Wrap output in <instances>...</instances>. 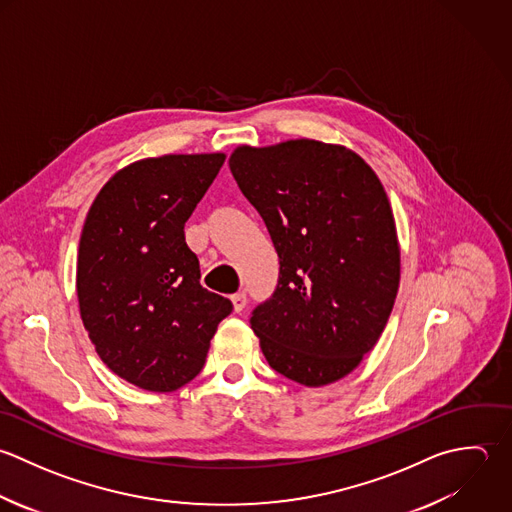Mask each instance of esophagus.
Masks as SVG:
<instances>
[{
  "label": "esophagus",
  "instance_id": "obj_1",
  "mask_svg": "<svg viewBox=\"0 0 512 512\" xmlns=\"http://www.w3.org/2000/svg\"><path fill=\"white\" fill-rule=\"evenodd\" d=\"M231 301H233V309H235V313H241V311L245 309V305H247V295H245L243 291H239V293L231 295Z\"/></svg>",
  "mask_w": 512,
  "mask_h": 512
}]
</instances>
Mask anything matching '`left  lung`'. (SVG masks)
Here are the masks:
<instances>
[{
  "label": "left lung",
  "mask_w": 512,
  "mask_h": 512,
  "mask_svg": "<svg viewBox=\"0 0 512 512\" xmlns=\"http://www.w3.org/2000/svg\"><path fill=\"white\" fill-rule=\"evenodd\" d=\"M231 173L279 255L251 329L277 373L305 387L349 375L395 305L401 251L389 197L351 149L315 139L237 147Z\"/></svg>",
  "instance_id": "obj_1"
}]
</instances>
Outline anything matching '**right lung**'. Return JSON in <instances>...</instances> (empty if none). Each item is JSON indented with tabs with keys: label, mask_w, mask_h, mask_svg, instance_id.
Segmentation results:
<instances>
[{
	"label": "right lung",
	"mask_w": 512,
	"mask_h": 512,
	"mask_svg": "<svg viewBox=\"0 0 512 512\" xmlns=\"http://www.w3.org/2000/svg\"><path fill=\"white\" fill-rule=\"evenodd\" d=\"M223 153L163 155L117 171L97 193L77 255L79 313L101 361L127 383L169 393L199 375L229 299L201 287L185 221Z\"/></svg>",
	"instance_id": "1"
}]
</instances>
